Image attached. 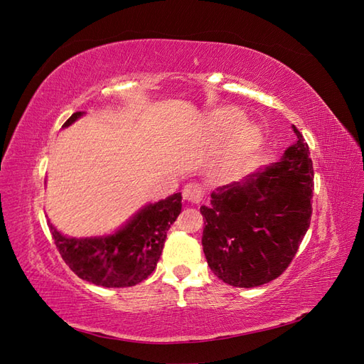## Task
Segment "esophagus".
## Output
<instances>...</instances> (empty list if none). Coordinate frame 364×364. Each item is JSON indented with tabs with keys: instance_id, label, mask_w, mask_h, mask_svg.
I'll return each instance as SVG.
<instances>
[{
	"instance_id": "esophagus-1",
	"label": "esophagus",
	"mask_w": 364,
	"mask_h": 364,
	"mask_svg": "<svg viewBox=\"0 0 364 364\" xmlns=\"http://www.w3.org/2000/svg\"><path fill=\"white\" fill-rule=\"evenodd\" d=\"M203 194H205L203 186L200 183H197V182L186 183L183 186V190H182L183 199H186L188 202H194V203H199L202 200Z\"/></svg>"
}]
</instances>
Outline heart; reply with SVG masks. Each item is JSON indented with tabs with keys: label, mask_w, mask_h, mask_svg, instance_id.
Returning <instances> with one entry per match:
<instances>
[{
	"label": "heart",
	"mask_w": 364,
	"mask_h": 364,
	"mask_svg": "<svg viewBox=\"0 0 364 364\" xmlns=\"http://www.w3.org/2000/svg\"><path fill=\"white\" fill-rule=\"evenodd\" d=\"M245 121V114L238 111V109L234 107H226L222 109V111H217L215 114L211 115V119H209V126H211V130L218 136H228L235 132ZM261 139L259 130L253 126H245L238 129L237 135L234 138V150L235 151H247L250 149L255 147Z\"/></svg>",
	"instance_id": "b5f03b06"
}]
</instances>
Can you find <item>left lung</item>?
<instances>
[{
  "label": "left lung",
  "mask_w": 364,
  "mask_h": 364,
  "mask_svg": "<svg viewBox=\"0 0 364 364\" xmlns=\"http://www.w3.org/2000/svg\"><path fill=\"white\" fill-rule=\"evenodd\" d=\"M297 141L269 167L213 193L200 206L202 246L209 269L234 287H258L285 272L313 214V161L299 130Z\"/></svg>",
  "instance_id": "1"
}]
</instances>
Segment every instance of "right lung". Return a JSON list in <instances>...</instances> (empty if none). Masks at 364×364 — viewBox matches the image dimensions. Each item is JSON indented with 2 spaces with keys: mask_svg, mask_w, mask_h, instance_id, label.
<instances>
[{
  "mask_svg": "<svg viewBox=\"0 0 364 364\" xmlns=\"http://www.w3.org/2000/svg\"><path fill=\"white\" fill-rule=\"evenodd\" d=\"M82 112L73 114L63 127ZM182 211V196L150 203L119 229L105 238H67L51 228L54 245L62 259L83 281L109 289L132 287L155 270L167 238V230Z\"/></svg>",
  "mask_w": 364,
  "mask_h": 364,
  "instance_id": "right-lung-1",
  "label": "right lung"
}]
</instances>
